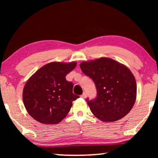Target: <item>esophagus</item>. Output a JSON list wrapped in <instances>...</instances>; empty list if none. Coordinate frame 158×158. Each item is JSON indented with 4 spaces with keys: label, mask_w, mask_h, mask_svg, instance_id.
<instances>
[{
    "label": "esophagus",
    "mask_w": 158,
    "mask_h": 158,
    "mask_svg": "<svg viewBox=\"0 0 158 158\" xmlns=\"http://www.w3.org/2000/svg\"><path fill=\"white\" fill-rule=\"evenodd\" d=\"M81 97L82 98H85V97H86V94H85V93H83V94L81 95Z\"/></svg>",
    "instance_id": "obj_1"
}]
</instances>
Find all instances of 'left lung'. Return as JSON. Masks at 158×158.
Instances as JSON below:
<instances>
[{
  "instance_id": "left-lung-1",
  "label": "left lung",
  "mask_w": 158,
  "mask_h": 158,
  "mask_svg": "<svg viewBox=\"0 0 158 158\" xmlns=\"http://www.w3.org/2000/svg\"><path fill=\"white\" fill-rule=\"evenodd\" d=\"M84 74L94 81L97 98L89 100L92 113L103 122H114L126 116L137 98V84L133 74L123 64L109 58L80 63Z\"/></svg>"
}]
</instances>
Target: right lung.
<instances>
[{"label":"right lung","mask_w":158,"mask_h":158,"mask_svg":"<svg viewBox=\"0 0 158 158\" xmlns=\"http://www.w3.org/2000/svg\"><path fill=\"white\" fill-rule=\"evenodd\" d=\"M76 62H52L37 70L26 81L23 102L26 111L43 124H57L65 118L79 98L73 94V84L65 77L75 68Z\"/></svg>","instance_id":"add662e5"}]
</instances>
